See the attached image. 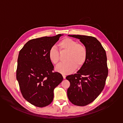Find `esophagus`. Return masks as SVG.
<instances>
[{
    "instance_id": "1",
    "label": "esophagus",
    "mask_w": 123,
    "mask_h": 123,
    "mask_svg": "<svg viewBox=\"0 0 123 123\" xmlns=\"http://www.w3.org/2000/svg\"><path fill=\"white\" fill-rule=\"evenodd\" d=\"M62 76H63L64 79H65V78H66V75H65V74H62Z\"/></svg>"
}]
</instances>
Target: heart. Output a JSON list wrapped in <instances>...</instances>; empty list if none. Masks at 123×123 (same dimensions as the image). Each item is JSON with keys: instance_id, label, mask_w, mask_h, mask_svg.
<instances>
[{"instance_id": "1", "label": "heart", "mask_w": 123, "mask_h": 123, "mask_svg": "<svg viewBox=\"0 0 123 123\" xmlns=\"http://www.w3.org/2000/svg\"><path fill=\"white\" fill-rule=\"evenodd\" d=\"M61 51H68L66 60L67 61L58 65L56 71L64 74L73 72L76 68L82 67L87 58V50L82 44L70 38H65L58 44ZM49 60L55 65H57L60 60V54L55 47H51L48 51Z\"/></svg>"}]
</instances>
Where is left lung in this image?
I'll use <instances>...</instances> for the list:
<instances>
[{
  "label": "left lung",
  "instance_id": "left-lung-1",
  "mask_svg": "<svg viewBox=\"0 0 123 123\" xmlns=\"http://www.w3.org/2000/svg\"><path fill=\"white\" fill-rule=\"evenodd\" d=\"M68 36L79 39L87 50L84 65L76 74L66 78L70 82L67 91L70 102L76 106H85L92 102L104 88L108 75L106 51L95 37L81 35Z\"/></svg>",
  "mask_w": 123,
  "mask_h": 123
}]
</instances>
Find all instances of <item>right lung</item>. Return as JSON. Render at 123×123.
<instances>
[{"mask_svg": "<svg viewBox=\"0 0 123 123\" xmlns=\"http://www.w3.org/2000/svg\"><path fill=\"white\" fill-rule=\"evenodd\" d=\"M63 34L42 37L27 42L20 50L17 59L16 79L25 100L34 106L42 108L54 99V90L63 77L53 72L54 66L48 51Z\"/></svg>", "mask_w": 123, "mask_h": 123, "instance_id": "right-lung-1", "label": "right lung"}]
</instances>
